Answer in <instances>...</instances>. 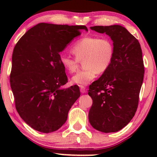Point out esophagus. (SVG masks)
<instances>
[{
	"label": "esophagus",
	"mask_w": 157,
	"mask_h": 157,
	"mask_svg": "<svg viewBox=\"0 0 157 157\" xmlns=\"http://www.w3.org/2000/svg\"><path fill=\"white\" fill-rule=\"evenodd\" d=\"M80 91L82 94H84L86 92V89L84 86H80Z\"/></svg>",
	"instance_id": "esophagus-1"
}]
</instances>
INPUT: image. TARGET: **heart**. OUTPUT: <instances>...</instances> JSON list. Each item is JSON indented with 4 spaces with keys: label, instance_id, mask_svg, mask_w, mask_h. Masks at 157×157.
<instances>
[{
    "label": "heart",
    "instance_id": "obj_1",
    "mask_svg": "<svg viewBox=\"0 0 157 157\" xmlns=\"http://www.w3.org/2000/svg\"><path fill=\"white\" fill-rule=\"evenodd\" d=\"M75 59L62 54L60 63L68 73L76 72L78 61L83 60L84 70L78 71L71 78V82L83 86L93 81L97 74H103L108 70L112 63L114 48L109 38L97 36H86L77 40L71 48Z\"/></svg>",
    "mask_w": 157,
    "mask_h": 157
}]
</instances>
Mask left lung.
Masks as SVG:
<instances>
[{"label": "left lung", "instance_id": "8db88e82", "mask_svg": "<svg viewBox=\"0 0 157 157\" xmlns=\"http://www.w3.org/2000/svg\"><path fill=\"white\" fill-rule=\"evenodd\" d=\"M90 29L111 38L114 55L108 70L89 86L93 104L89 120L99 132H117L129 123L138 107L144 74L142 51L139 40L121 25Z\"/></svg>", "mask_w": 157, "mask_h": 157}]
</instances>
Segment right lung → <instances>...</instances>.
Returning a JSON list of instances; mask_svg holds the SVG:
<instances>
[{"mask_svg": "<svg viewBox=\"0 0 157 157\" xmlns=\"http://www.w3.org/2000/svg\"><path fill=\"white\" fill-rule=\"evenodd\" d=\"M81 30L88 31L85 25L40 23L14 47L10 87L18 114L33 129L51 133L61 128L81 95L76 85L62 88L68 78L59 55Z\"/></svg>", "mask_w": 157, "mask_h": 157, "instance_id": "add662e5", "label": "right lung"}]
</instances>
